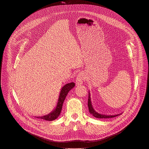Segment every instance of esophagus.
<instances>
[{
	"label": "esophagus",
	"instance_id": "34e87169",
	"mask_svg": "<svg viewBox=\"0 0 149 149\" xmlns=\"http://www.w3.org/2000/svg\"><path fill=\"white\" fill-rule=\"evenodd\" d=\"M84 79H85V77H84L83 74L81 73H80L77 75V77H76V84H78V85L81 84H83V81L84 80Z\"/></svg>",
	"mask_w": 149,
	"mask_h": 149
}]
</instances>
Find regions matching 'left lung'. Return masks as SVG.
Listing matches in <instances>:
<instances>
[{"mask_svg": "<svg viewBox=\"0 0 149 149\" xmlns=\"http://www.w3.org/2000/svg\"><path fill=\"white\" fill-rule=\"evenodd\" d=\"M90 92H88V110L89 112H90L91 114H92V116H93L95 117L96 118H112V117H116L118 115H120L121 114H116V115H105V114H101L97 112H96L95 109H93V106H92V102H91V95H90Z\"/></svg>", "mask_w": 149, "mask_h": 149, "instance_id": "obj_1", "label": "left lung"}]
</instances>
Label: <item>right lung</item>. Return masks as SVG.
<instances>
[{
	"instance_id": "1",
	"label": "right lung",
	"mask_w": 149,
	"mask_h": 149,
	"mask_svg": "<svg viewBox=\"0 0 149 149\" xmlns=\"http://www.w3.org/2000/svg\"><path fill=\"white\" fill-rule=\"evenodd\" d=\"M74 86H75V84L74 82H72V83L65 84L62 88L60 95H59V97L58 99L56 107L49 114L43 116L36 117V118H41V119L48 120V121H53L55 120L56 118H57L61 113L63 102L65 101V99H66V97L67 96L68 92L74 87Z\"/></svg>"
}]
</instances>
